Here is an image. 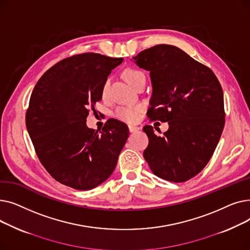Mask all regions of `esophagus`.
I'll use <instances>...</instances> for the list:
<instances>
[{
  "label": "esophagus",
  "mask_w": 250,
  "mask_h": 250,
  "mask_svg": "<svg viewBox=\"0 0 250 250\" xmlns=\"http://www.w3.org/2000/svg\"><path fill=\"white\" fill-rule=\"evenodd\" d=\"M139 129H140V127L137 125H128V130L130 133H136Z\"/></svg>",
  "instance_id": "1"
}]
</instances>
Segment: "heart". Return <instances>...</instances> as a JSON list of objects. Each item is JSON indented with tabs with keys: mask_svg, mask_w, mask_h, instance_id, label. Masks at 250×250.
I'll list each match as a JSON object with an SVG mask.
<instances>
[{
	"mask_svg": "<svg viewBox=\"0 0 250 250\" xmlns=\"http://www.w3.org/2000/svg\"><path fill=\"white\" fill-rule=\"evenodd\" d=\"M145 77L144 73H142L139 70L136 69H126L124 72V78L125 80L134 88V86L138 83L141 78ZM109 81L106 80L104 82L102 89H101V95L104 97L106 95L107 88H108ZM143 110V106L140 104L137 105H125V106L117 107L114 111V116L122 122L128 123V124H134L139 121L141 116V112Z\"/></svg>",
	"mask_w": 250,
	"mask_h": 250,
	"instance_id": "1",
	"label": "heart"
}]
</instances>
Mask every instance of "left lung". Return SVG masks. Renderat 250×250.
I'll use <instances>...</instances> for the list:
<instances>
[{"label": "left lung", "instance_id": "left-lung-1", "mask_svg": "<svg viewBox=\"0 0 250 250\" xmlns=\"http://www.w3.org/2000/svg\"><path fill=\"white\" fill-rule=\"evenodd\" d=\"M133 62L149 71L153 121L168 122L163 137L151 125L144 157L152 172L173 182L187 181L208 164L225 124L224 96L217 77L182 49L158 44L141 51Z\"/></svg>", "mask_w": 250, "mask_h": 250}]
</instances>
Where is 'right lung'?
I'll list each match as a JSON object with an SVG mask.
<instances>
[{
  "instance_id": "add662e5",
  "label": "right lung",
  "mask_w": 250,
  "mask_h": 250,
  "mask_svg": "<svg viewBox=\"0 0 250 250\" xmlns=\"http://www.w3.org/2000/svg\"><path fill=\"white\" fill-rule=\"evenodd\" d=\"M123 58L94 52L67 58L36 83L26 112V127L47 172L75 189H92L113 172L128 137L127 125L108 120L102 130L89 128V108Z\"/></svg>"
}]
</instances>
